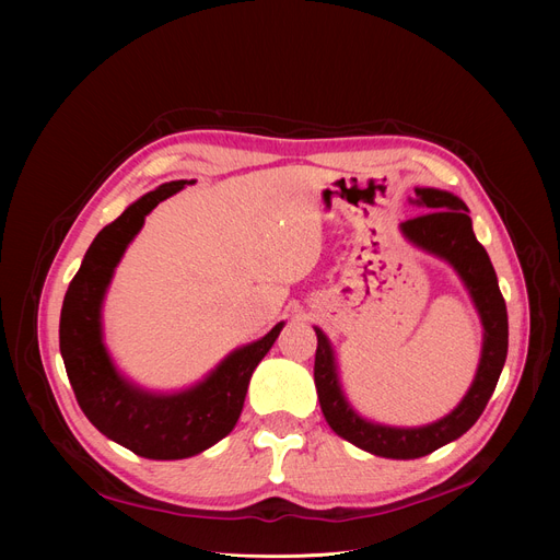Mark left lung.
Here are the masks:
<instances>
[{
  "instance_id": "left-lung-1",
  "label": "left lung",
  "mask_w": 560,
  "mask_h": 560,
  "mask_svg": "<svg viewBox=\"0 0 560 560\" xmlns=\"http://www.w3.org/2000/svg\"><path fill=\"white\" fill-rule=\"evenodd\" d=\"M413 201L429 211L413 220L401 222V233L420 249L445 258L452 265L463 279L465 288L469 290V298H472L483 325V349L479 370L463 401L443 420L416 429L384 427L361 418L342 395L329 338L325 336V331L315 327L317 349L313 376L322 413H325L329 427L340 438L349 440L351 445H357L374 456L399 460L427 456L438 447L460 438L472 427L494 393L509 351L506 302L502 292H499L497 275L488 258V252L472 231L467 206L456 195L435 188H416Z\"/></svg>"
}]
</instances>
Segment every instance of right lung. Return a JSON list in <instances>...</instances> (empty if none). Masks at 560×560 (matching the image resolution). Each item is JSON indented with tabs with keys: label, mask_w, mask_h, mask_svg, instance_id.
I'll return each mask as SVG.
<instances>
[{
	"label": "right lung",
	"mask_w": 560,
	"mask_h": 560,
	"mask_svg": "<svg viewBox=\"0 0 560 560\" xmlns=\"http://www.w3.org/2000/svg\"><path fill=\"white\" fill-rule=\"evenodd\" d=\"M186 184L195 182H170L142 195L97 233L70 281L58 327L66 372L85 418L113 443L154 460L195 456L231 433L256 365L283 329L279 322L268 336L231 351L209 376L182 393L142 390L115 370L102 338L106 288L144 215Z\"/></svg>",
	"instance_id": "obj_1"
}]
</instances>
